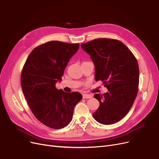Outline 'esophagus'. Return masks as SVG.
Returning a JSON list of instances; mask_svg holds the SVG:
<instances>
[{"mask_svg": "<svg viewBox=\"0 0 159 159\" xmlns=\"http://www.w3.org/2000/svg\"><path fill=\"white\" fill-rule=\"evenodd\" d=\"M83 96V99H89L92 98V95H89V94H87V93H84L82 95Z\"/></svg>", "mask_w": 159, "mask_h": 159, "instance_id": "1", "label": "esophagus"}]
</instances>
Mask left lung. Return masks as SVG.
Instances as JSON below:
<instances>
[{"label":"left lung","instance_id":"8db88e82","mask_svg":"<svg viewBox=\"0 0 159 159\" xmlns=\"http://www.w3.org/2000/svg\"><path fill=\"white\" fill-rule=\"evenodd\" d=\"M95 66V81H102L108 91L94 95L99 107L93 118L103 125L117 123L128 113L138 93L139 69L135 56L123 43L98 38L81 44Z\"/></svg>","mask_w":159,"mask_h":159}]
</instances>
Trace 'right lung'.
Instances as JSON below:
<instances>
[{
	"label": "right lung",
	"instance_id": "right-lung-1",
	"mask_svg": "<svg viewBox=\"0 0 159 159\" xmlns=\"http://www.w3.org/2000/svg\"><path fill=\"white\" fill-rule=\"evenodd\" d=\"M79 44L51 41L36 47L21 72L24 95L35 117L46 126L61 129L73 117L75 105L82 99L79 92L66 93L56 87Z\"/></svg>",
	"mask_w": 159,
	"mask_h": 159
}]
</instances>
